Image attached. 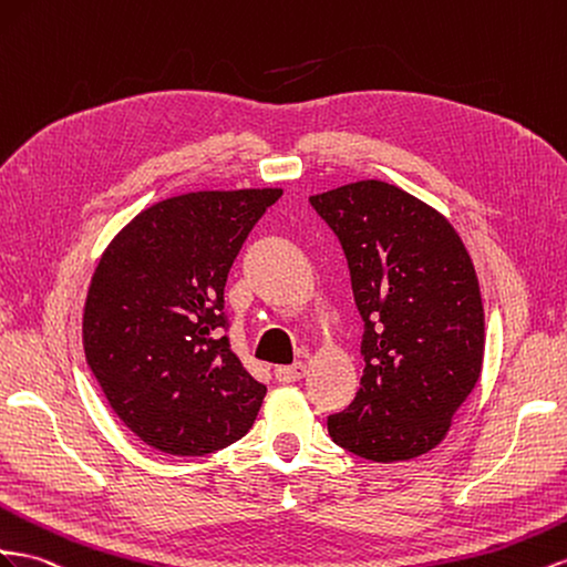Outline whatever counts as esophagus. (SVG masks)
<instances>
[{
  "mask_svg": "<svg viewBox=\"0 0 567 567\" xmlns=\"http://www.w3.org/2000/svg\"><path fill=\"white\" fill-rule=\"evenodd\" d=\"M305 364L302 362H293V364H284V367H277L274 370V374H277L279 381H284V384H290V381H300L305 377Z\"/></svg>",
  "mask_w": 567,
  "mask_h": 567,
  "instance_id": "1",
  "label": "esophagus"
}]
</instances>
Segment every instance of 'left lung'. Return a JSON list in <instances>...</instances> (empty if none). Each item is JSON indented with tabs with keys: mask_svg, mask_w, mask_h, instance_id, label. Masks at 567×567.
<instances>
[{
	"mask_svg": "<svg viewBox=\"0 0 567 567\" xmlns=\"http://www.w3.org/2000/svg\"><path fill=\"white\" fill-rule=\"evenodd\" d=\"M339 236L364 321L355 401L329 434L364 461H410L439 446L482 372L477 274L436 209L384 181L312 195Z\"/></svg>",
	"mask_w": 567,
	"mask_h": 567,
	"instance_id": "8db88e82",
	"label": "left lung"
}]
</instances>
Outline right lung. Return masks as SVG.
Here are the masks:
<instances>
[{"label":"right lung","mask_w":567,"mask_h":567,"mask_svg":"<svg viewBox=\"0 0 567 567\" xmlns=\"http://www.w3.org/2000/svg\"><path fill=\"white\" fill-rule=\"evenodd\" d=\"M279 188L169 197L118 231L87 288L85 360L147 446L207 455L252 426L267 386L228 343L224 286Z\"/></svg>","instance_id":"1"}]
</instances>
